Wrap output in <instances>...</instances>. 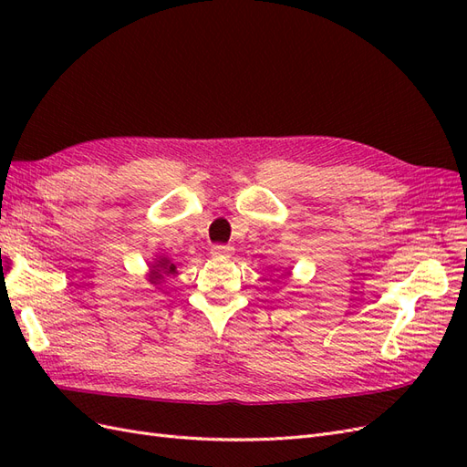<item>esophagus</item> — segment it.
<instances>
[{
    "label": "esophagus",
    "mask_w": 467,
    "mask_h": 467,
    "mask_svg": "<svg viewBox=\"0 0 467 467\" xmlns=\"http://www.w3.org/2000/svg\"><path fill=\"white\" fill-rule=\"evenodd\" d=\"M210 253H212V255H214V257L223 259V257H230L232 247H230V245H223V244H218V245H212Z\"/></svg>",
    "instance_id": "esophagus-1"
}]
</instances>
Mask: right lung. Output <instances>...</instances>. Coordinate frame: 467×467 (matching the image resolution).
<instances>
[{
    "label": "right lung",
    "mask_w": 467,
    "mask_h": 467,
    "mask_svg": "<svg viewBox=\"0 0 467 467\" xmlns=\"http://www.w3.org/2000/svg\"><path fill=\"white\" fill-rule=\"evenodd\" d=\"M175 273H177L175 271V265L163 257L161 261H158V263L151 266L150 282H151V285H160V280H163V275L167 276V275H175Z\"/></svg>",
    "instance_id": "right-lung-1"
}]
</instances>
